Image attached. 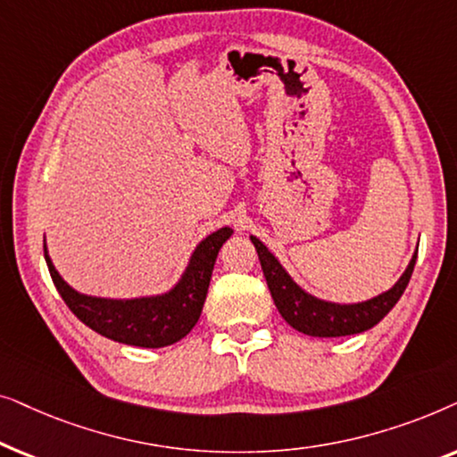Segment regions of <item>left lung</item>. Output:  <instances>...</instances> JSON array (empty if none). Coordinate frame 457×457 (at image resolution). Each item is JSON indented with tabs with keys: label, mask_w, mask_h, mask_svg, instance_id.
Instances as JSON below:
<instances>
[{
	"label": "left lung",
	"mask_w": 457,
	"mask_h": 457,
	"mask_svg": "<svg viewBox=\"0 0 457 457\" xmlns=\"http://www.w3.org/2000/svg\"><path fill=\"white\" fill-rule=\"evenodd\" d=\"M253 243L255 252H258L262 270H264L266 285L270 289V295L274 299V305L280 312V316L291 324L299 333L310 337H345L364 333V330L372 328L393 310V305L399 302L403 295L405 287L410 283L411 272H414L416 255H411L408 268H405L397 283L378 295L364 302L353 303H339L328 302V299H320L312 295L299 287L289 272L285 270L277 255L262 243L258 237H249Z\"/></svg>",
	"instance_id": "1"
}]
</instances>
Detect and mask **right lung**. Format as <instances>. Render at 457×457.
I'll return each instance as SVG.
<instances>
[{"instance_id": "1", "label": "right lung", "mask_w": 457, "mask_h": 457, "mask_svg": "<svg viewBox=\"0 0 457 457\" xmlns=\"http://www.w3.org/2000/svg\"><path fill=\"white\" fill-rule=\"evenodd\" d=\"M230 235L233 228L222 227L199 241L180 278L168 291L129 299L87 295L77 291L55 270L46 239L43 252L55 289L80 322L124 345L166 347L189 335L197 324L218 252Z\"/></svg>"}]
</instances>
